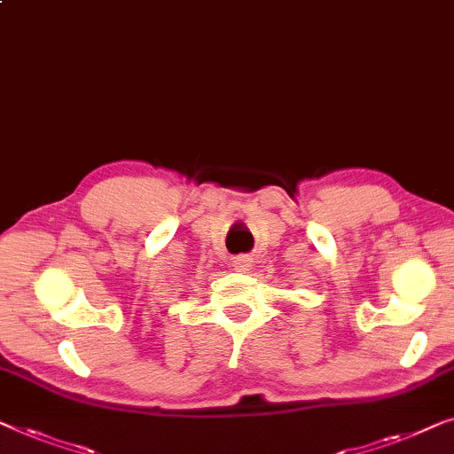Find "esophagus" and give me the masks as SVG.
I'll return each mask as SVG.
<instances>
[{"instance_id": "34e87169", "label": "esophagus", "mask_w": 454, "mask_h": 454, "mask_svg": "<svg viewBox=\"0 0 454 454\" xmlns=\"http://www.w3.org/2000/svg\"><path fill=\"white\" fill-rule=\"evenodd\" d=\"M252 262H254L252 255L241 254V255H238V258H233V268L238 272H246V270H249V266H252Z\"/></svg>"}]
</instances>
